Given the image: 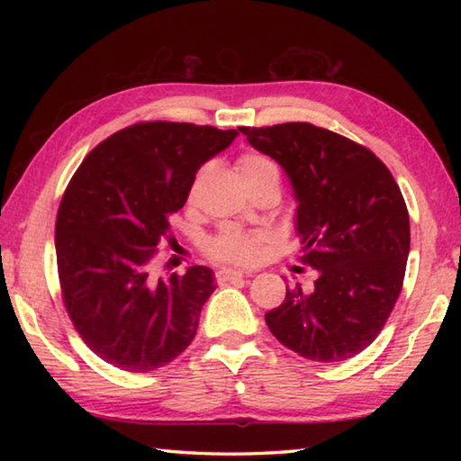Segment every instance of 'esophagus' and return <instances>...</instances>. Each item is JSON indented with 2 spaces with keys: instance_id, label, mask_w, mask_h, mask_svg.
I'll return each instance as SVG.
<instances>
[{
  "instance_id": "esophagus-1",
  "label": "esophagus",
  "mask_w": 461,
  "mask_h": 461,
  "mask_svg": "<svg viewBox=\"0 0 461 461\" xmlns=\"http://www.w3.org/2000/svg\"><path fill=\"white\" fill-rule=\"evenodd\" d=\"M241 276H249V272H241V270H233V268H221L215 272V278L217 283L223 285V283H230L233 278H241Z\"/></svg>"
}]
</instances>
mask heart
Segmentation results:
<instances>
[{"label": "heart", "mask_w": 461, "mask_h": 461, "mask_svg": "<svg viewBox=\"0 0 461 461\" xmlns=\"http://www.w3.org/2000/svg\"><path fill=\"white\" fill-rule=\"evenodd\" d=\"M240 173L244 181H252V178H260L267 175L278 176L276 162L264 156L260 152H246L240 156L238 160ZM270 240V233L264 230L246 231L240 230L236 225H225L213 238L205 241V254L212 260L217 262H238L248 264L258 256L260 248Z\"/></svg>", "instance_id": "obj_1"}]
</instances>
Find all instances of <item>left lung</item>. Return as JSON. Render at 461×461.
<instances>
[{
    "label": "left lung",
    "mask_w": 461,
    "mask_h": 461,
    "mask_svg": "<svg viewBox=\"0 0 461 461\" xmlns=\"http://www.w3.org/2000/svg\"><path fill=\"white\" fill-rule=\"evenodd\" d=\"M240 131L291 178L301 262L317 270L313 291L286 288L267 313L268 330L307 360L354 357L376 339L402 288L411 228L399 185L368 148L313 123Z\"/></svg>",
    "instance_id": "8db88e82"
}]
</instances>
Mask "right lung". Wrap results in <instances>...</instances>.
<instances>
[{
    "mask_svg": "<svg viewBox=\"0 0 461 461\" xmlns=\"http://www.w3.org/2000/svg\"><path fill=\"white\" fill-rule=\"evenodd\" d=\"M236 136L213 126L140 122L104 140L77 168L54 230L59 280L77 333L104 362L150 372L189 348L215 291L213 272L191 267L152 278L150 262L201 165Z\"/></svg>",
    "mask_w": 461,
    "mask_h": 461,
    "instance_id": "1",
    "label": "right lung"
}]
</instances>
